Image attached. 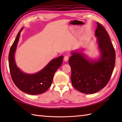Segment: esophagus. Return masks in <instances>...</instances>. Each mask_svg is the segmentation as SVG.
Returning a JSON list of instances; mask_svg holds the SVG:
<instances>
[{"label": "esophagus", "mask_w": 122, "mask_h": 122, "mask_svg": "<svg viewBox=\"0 0 122 122\" xmlns=\"http://www.w3.org/2000/svg\"><path fill=\"white\" fill-rule=\"evenodd\" d=\"M69 56H64V61H68V60H69Z\"/></svg>", "instance_id": "34e87169"}]
</instances>
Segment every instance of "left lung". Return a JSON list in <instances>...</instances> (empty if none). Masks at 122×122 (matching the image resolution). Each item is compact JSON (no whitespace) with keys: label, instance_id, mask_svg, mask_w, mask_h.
Returning a JSON list of instances; mask_svg holds the SVG:
<instances>
[{"label":"left lung","instance_id":"1","mask_svg":"<svg viewBox=\"0 0 122 122\" xmlns=\"http://www.w3.org/2000/svg\"><path fill=\"white\" fill-rule=\"evenodd\" d=\"M95 35L100 51L97 61H89L81 52H72L69 60L73 87L85 94H93L110 81L115 63V51L104 27L97 22Z\"/></svg>","mask_w":122,"mask_h":122}]
</instances>
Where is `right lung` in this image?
I'll use <instances>...</instances> for the list:
<instances>
[{"instance_id": "1", "label": "right lung", "mask_w": 122, "mask_h": 122, "mask_svg": "<svg viewBox=\"0 0 122 122\" xmlns=\"http://www.w3.org/2000/svg\"><path fill=\"white\" fill-rule=\"evenodd\" d=\"M22 28L10 49L9 66L13 82L21 91L31 95L40 94L45 92L51 86L54 74L61 66L63 56L54 59L45 68L37 73L29 74L22 72L18 68L15 60V53L19 39Z\"/></svg>"}]
</instances>
